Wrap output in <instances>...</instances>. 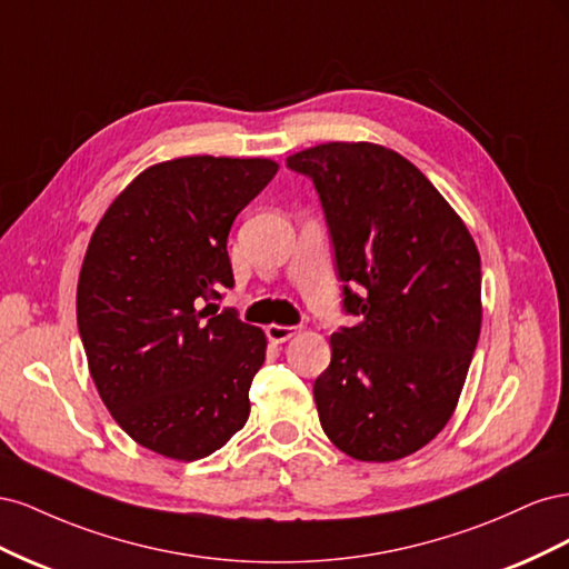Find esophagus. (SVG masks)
Wrapping results in <instances>:
<instances>
[{"label": "esophagus", "mask_w": 569, "mask_h": 569, "mask_svg": "<svg viewBox=\"0 0 569 569\" xmlns=\"http://www.w3.org/2000/svg\"><path fill=\"white\" fill-rule=\"evenodd\" d=\"M266 335L272 343H284L291 337L297 335V327H289V325H268L266 327Z\"/></svg>", "instance_id": "34e87169"}]
</instances>
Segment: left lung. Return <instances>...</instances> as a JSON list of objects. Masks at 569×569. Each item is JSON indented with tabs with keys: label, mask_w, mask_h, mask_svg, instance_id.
Returning a JSON list of instances; mask_svg holds the SVG:
<instances>
[{
	"label": "left lung",
	"mask_w": 569,
	"mask_h": 569,
	"mask_svg": "<svg viewBox=\"0 0 569 569\" xmlns=\"http://www.w3.org/2000/svg\"><path fill=\"white\" fill-rule=\"evenodd\" d=\"M313 180L335 244L343 313L313 385L339 451L389 462L420 451L451 420L481 327L475 239L401 153L327 142L287 159Z\"/></svg>",
	"instance_id": "obj_1"
}]
</instances>
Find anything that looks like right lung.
Returning <instances> with one entry per match:
<instances>
[{"label": "right lung", "mask_w": 569, "mask_h": 569, "mask_svg": "<svg viewBox=\"0 0 569 569\" xmlns=\"http://www.w3.org/2000/svg\"><path fill=\"white\" fill-rule=\"evenodd\" d=\"M274 173L270 159L157 163L116 197L90 239L80 339L101 401L149 451L199 460L249 418L266 335L232 308L211 313L209 301L234 287L230 228Z\"/></svg>", "instance_id": "right-lung-1"}]
</instances>
